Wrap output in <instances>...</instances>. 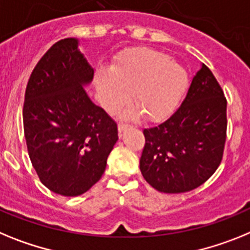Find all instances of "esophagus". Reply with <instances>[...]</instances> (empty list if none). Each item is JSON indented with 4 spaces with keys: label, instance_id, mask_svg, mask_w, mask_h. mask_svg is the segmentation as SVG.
I'll return each mask as SVG.
<instances>
[{
    "label": "esophagus",
    "instance_id": "1",
    "mask_svg": "<svg viewBox=\"0 0 250 250\" xmlns=\"http://www.w3.org/2000/svg\"><path fill=\"white\" fill-rule=\"evenodd\" d=\"M128 127H129V125H125V123H119V125H118V132H119V133H122V132H125Z\"/></svg>",
    "mask_w": 250,
    "mask_h": 250
}]
</instances>
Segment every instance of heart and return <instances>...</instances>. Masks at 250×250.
<instances>
[{"label": "heart", "instance_id": "obj_1", "mask_svg": "<svg viewBox=\"0 0 250 250\" xmlns=\"http://www.w3.org/2000/svg\"><path fill=\"white\" fill-rule=\"evenodd\" d=\"M188 80L185 66L170 55L142 49L121 56L110 73L98 71L95 88L107 110L122 105L132 93V101L145 118L157 122L175 112L188 89ZM137 108L129 107L123 112V117H137L140 112Z\"/></svg>", "mask_w": 250, "mask_h": 250}]
</instances>
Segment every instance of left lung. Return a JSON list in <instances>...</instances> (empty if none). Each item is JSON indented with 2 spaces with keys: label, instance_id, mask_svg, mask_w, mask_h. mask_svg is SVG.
Masks as SVG:
<instances>
[{
  "label": "left lung",
  "instance_id": "obj_1",
  "mask_svg": "<svg viewBox=\"0 0 250 250\" xmlns=\"http://www.w3.org/2000/svg\"><path fill=\"white\" fill-rule=\"evenodd\" d=\"M143 134L140 170L160 192H188L215 172L227 138V99L205 64L191 80L179 109Z\"/></svg>",
  "mask_w": 250,
  "mask_h": 250
}]
</instances>
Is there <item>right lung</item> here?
<instances>
[{"instance_id":"obj_1","label":"right lung","mask_w":250,"mask_h":250,"mask_svg":"<svg viewBox=\"0 0 250 250\" xmlns=\"http://www.w3.org/2000/svg\"><path fill=\"white\" fill-rule=\"evenodd\" d=\"M93 75L79 40L68 38L47 50L26 86L30 160L40 181L62 196H78L97 184L118 141L116 122L85 92Z\"/></svg>"}]
</instances>
